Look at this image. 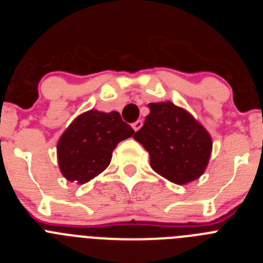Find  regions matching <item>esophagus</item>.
<instances>
[{
	"label": "esophagus",
	"instance_id": "esophagus-1",
	"mask_svg": "<svg viewBox=\"0 0 263 263\" xmlns=\"http://www.w3.org/2000/svg\"><path fill=\"white\" fill-rule=\"evenodd\" d=\"M142 125H143V122L141 120L136 121V122H134V124H133V129L137 132V130H139V129H141V127H142Z\"/></svg>",
	"mask_w": 263,
	"mask_h": 263
}]
</instances>
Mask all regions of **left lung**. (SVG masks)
<instances>
[{"label":"left lung","instance_id":"1","mask_svg":"<svg viewBox=\"0 0 263 263\" xmlns=\"http://www.w3.org/2000/svg\"><path fill=\"white\" fill-rule=\"evenodd\" d=\"M147 106L150 113L133 138L148 152L153 170L176 184L201 176L212 152L208 132L170 101Z\"/></svg>","mask_w":263,"mask_h":263}]
</instances>
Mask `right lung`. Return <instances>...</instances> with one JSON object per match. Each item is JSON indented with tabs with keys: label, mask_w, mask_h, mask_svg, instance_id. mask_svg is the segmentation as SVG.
Returning <instances> with one entry per match:
<instances>
[{
	"label": "right lung",
	"mask_w": 263,
	"mask_h": 263,
	"mask_svg": "<svg viewBox=\"0 0 263 263\" xmlns=\"http://www.w3.org/2000/svg\"><path fill=\"white\" fill-rule=\"evenodd\" d=\"M133 134L118 111L83 113L58 142L60 171L69 182L87 183L109 166L116 146Z\"/></svg>",
	"instance_id": "right-lung-1"
}]
</instances>
